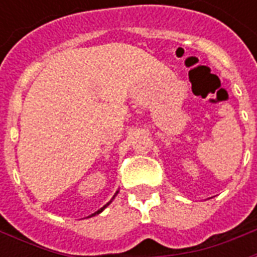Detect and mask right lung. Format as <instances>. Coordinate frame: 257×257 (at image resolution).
<instances>
[{
  "label": "right lung",
  "instance_id": "1",
  "mask_svg": "<svg viewBox=\"0 0 257 257\" xmlns=\"http://www.w3.org/2000/svg\"><path fill=\"white\" fill-rule=\"evenodd\" d=\"M117 194H118V191H117V193H115V194H114V197H112V198L110 199V201H108V202H107V204L104 205V206H103V208H100V209H99V210H96L95 213H92V215H90V216H88V217H92V216H95V215H99V213H100V212H103V210L106 209V208H107V206H108V205L111 204V201H112V199H114V198H115V195H117Z\"/></svg>",
  "mask_w": 257,
  "mask_h": 257
}]
</instances>
